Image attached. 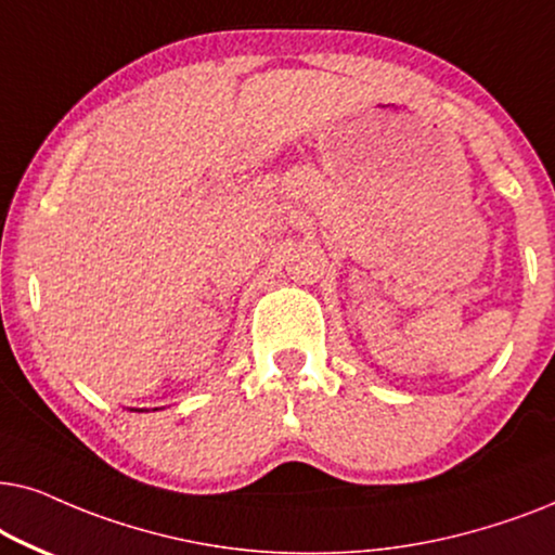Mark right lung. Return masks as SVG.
Returning a JSON list of instances; mask_svg holds the SVG:
<instances>
[{
    "mask_svg": "<svg viewBox=\"0 0 555 555\" xmlns=\"http://www.w3.org/2000/svg\"><path fill=\"white\" fill-rule=\"evenodd\" d=\"M131 411H137V409H131ZM154 411H157V409H154Z\"/></svg>",
    "mask_w": 555,
    "mask_h": 555,
    "instance_id": "1",
    "label": "right lung"
}]
</instances>
